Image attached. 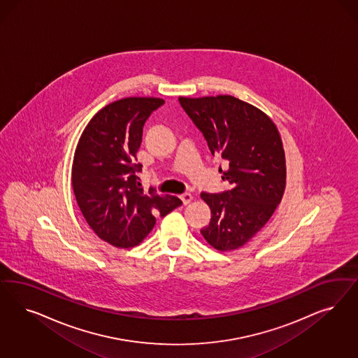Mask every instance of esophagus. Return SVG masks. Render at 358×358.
Returning <instances> with one entry per match:
<instances>
[{"mask_svg":"<svg viewBox=\"0 0 358 358\" xmlns=\"http://www.w3.org/2000/svg\"><path fill=\"white\" fill-rule=\"evenodd\" d=\"M180 200L183 201V204L187 206V204H189L191 203V200H192V195L191 194H183V195H180Z\"/></svg>","mask_w":358,"mask_h":358,"instance_id":"obj_1","label":"esophagus"}]
</instances>
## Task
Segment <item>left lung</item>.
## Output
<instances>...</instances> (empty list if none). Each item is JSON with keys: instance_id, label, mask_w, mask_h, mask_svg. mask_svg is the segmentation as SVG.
Returning <instances> with one entry per match:
<instances>
[{"instance_id": "left-lung-1", "label": "left lung", "mask_w": 358, "mask_h": 358, "mask_svg": "<svg viewBox=\"0 0 358 358\" xmlns=\"http://www.w3.org/2000/svg\"><path fill=\"white\" fill-rule=\"evenodd\" d=\"M212 155L228 162L220 167L231 189L201 192L212 217L201 234L210 246L229 252L249 243L275 212L286 188V157L278 127L254 105L229 94L179 97Z\"/></svg>"}]
</instances>
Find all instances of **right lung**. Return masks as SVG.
<instances>
[{
	"mask_svg": "<svg viewBox=\"0 0 358 358\" xmlns=\"http://www.w3.org/2000/svg\"><path fill=\"white\" fill-rule=\"evenodd\" d=\"M164 100L127 97L104 106L81 133L72 163V188L84 219L99 238L133 248L182 204L179 197L143 192L134 163L149 115Z\"/></svg>",
	"mask_w": 358,
	"mask_h": 358,
	"instance_id": "obj_1",
	"label": "right lung"
}]
</instances>
